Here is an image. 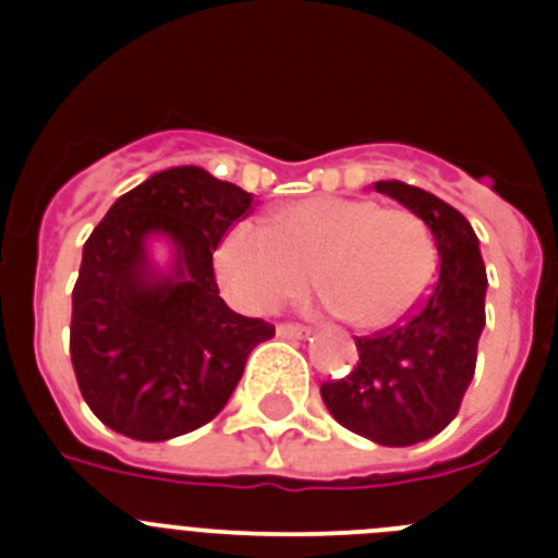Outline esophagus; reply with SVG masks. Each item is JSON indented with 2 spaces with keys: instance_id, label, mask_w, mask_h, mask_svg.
I'll list each match as a JSON object with an SVG mask.
<instances>
[{
  "instance_id": "esophagus-1",
  "label": "esophagus",
  "mask_w": 558,
  "mask_h": 558,
  "mask_svg": "<svg viewBox=\"0 0 558 558\" xmlns=\"http://www.w3.org/2000/svg\"><path fill=\"white\" fill-rule=\"evenodd\" d=\"M276 335L284 340H302V338H307L310 329L299 327V324H279V327H276Z\"/></svg>"
}]
</instances>
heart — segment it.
<instances>
[{"instance_id":"b5f03b06","label":"heart","mask_w":558,"mask_h":558,"mask_svg":"<svg viewBox=\"0 0 558 558\" xmlns=\"http://www.w3.org/2000/svg\"><path fill=\"white\" fill-rule=\"evenodd\" d=\"M425 220L374 201L307 198L276 211L270 229L236 223L218 251V274L236 302L268 313L307 288L357 329L405 318L436 276Z\"/></svg>"}]
</instances>
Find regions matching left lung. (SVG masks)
I'll use <instances>...</instances> for the list:
<instances>
[{"instance_id":"left-lung-1","label":"left lung","mask_w":558,"mask_h":558,"mask_svg":"<svg viewBox=\"0 0 558 558\" xmlns=\"http://www.w3.org/2000/svg\"><path fill=\"white\" fill-rule=\"evenodd\" d=\"M374 190L425 220L436 240L438 279L399 327L357 338L360 363L322 386L335 422L383 447H411L456 418L475 374L486 327V265L461 211L418 186L377 181Z\"/></svg>"}]
</instances>
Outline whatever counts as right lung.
Listing matches in <instances>:
<instances>
[{"label": "right lung", "mask_w": 558, "mask_h": 558, "mask_svg": "<svg viewBox=\"0 0 558 558\" xmlns=\"http://www.w3.org/2000/svg\"><path fill=\"white\" fill-rule=\"evenodd\" d=\"M254 195L204 167H170L120 195L83 245L69 352L86 405L136 441L198 430L223 411L274 327L220 299L211 254ZM171 251L167 266L151 256Z\"/></svg>", "instance_id": "1"}]
</instances>
